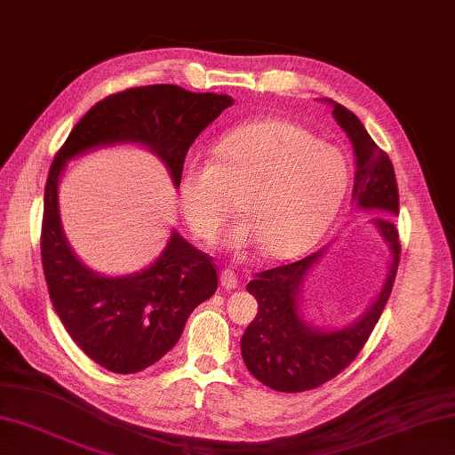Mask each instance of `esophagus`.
Instances as JSON below:
<instances>
[{
    "mask_svg": "<svg viewBox=\"0 0 455 455\" xmlns=\"http://www.w3.org/2000/svg\"><path fill=\"white\" fill-rule=\"evenodd\" d=\"M220 281H221V285H224L226 291H231V289L237 287V275H235V273L231 271V269H224V271H221Z\"/></svg>",
    "mask_w": 455,
    "mask_h": 455,
    "instance_id": "1",
    "label": "esophagus"
}]
</instances>
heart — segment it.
Wrapping results in <instances>:
<instances>
[{"label": "heart", "instance_id": "1", "mask_svg": "<svg viewBox=\"0 0 455 455\" xmlns=\"http://www.w3.org/2000/svg\"><path fill=\"white\" fill-rule=\"evenodd\" d=\"M212 156L188 158L180 168V205L192 234L212 243L237 200L242 221L228 245L239 253L259 247L269 259H285L303 251L329 226L348 188L345 154L281 118L234 128L216 140Z\"/></svg>", "mask_w": 455, "mask_h": 455}]
</instances>
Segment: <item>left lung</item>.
Wrapping results in <instances>:
<instances>
[{
	"label": "left lung",
	"instance_id": "left-lung-1",
	"mask_svg": "<svg viewBox=\"0 0 455 455\" xmlns=\"http://www.w3.org/2000/svg\"><path fill=\"white\" fill-rule=\"evenodd\" d=\"M332 116L347 132L356 156L353 196L358 205L398 213V184L394 166L366 132L355 113L332 102ZM374 224L388 243L392 267L379 299L353 327L324 332L299 316V287L321 251L279 267L255 273L247 291L257 299V315L242 337V356L257 380L277 392H305L323 387L355 361L387 307L400 263V237L392 216H376Z\"/></svg>",
	"mask_w": 455,
	"mask_h": 455
}]
</instances>
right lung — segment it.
Masks as SVG:
<instances>
[{
	"label": "right lung",
	"instance_id": "obj_1",
	"mask_svg": "<svg viewBox=\"0 0 455 455\" xmlns=\"http://www.w3.org/2000/svg\"><path fill=\"white\" fill-rule=\"evenodd\" d=\"M231 105L228 94L190 92L178 84L132 87L99 100L55 154L43 204V275L68 337L110 372L134 374L160 361L182 337L194 308L216 293L218 267L210 255L174 234L147 271L118 279L97 275L65 242L57 210L59 174L75 154L134 140L158 152L178 186L194 140Z\"/></svg>",
	"mask_w": 455,
	"mask_h": 455
}]
</instances>
